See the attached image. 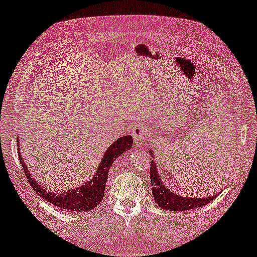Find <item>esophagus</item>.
I'll list each match as a JSON object with an SVG mask.
<instances>
[{
    "label": "esophagus",
    "instance_id": "1",
    "mask_svg": "<svg viewBox=\"0 0 257 257\" xmlns=\"http://www.w3.org/2000/svg\"><path fill=\"white\" fill-rule=\"evenodd\" d=\"M133 138H135V143L138 146L145 145V144L149 143L150 137H149V132L145 128V126L143 125H138L133 128Z\"/></svg>",
    "mask_w": 257,
    "mask_h": 257
}]
</instances>
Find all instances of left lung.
<instances>
[{
  "label": "left lung",
  "instance_id": "8db88e82",
  "mask_svg": "<svg viewBox=\"0 0 257 257\" xmlns=\"http://www.w3.org/2000/svg\"><path fill=\"white\" fill-rule=\"evenodd\" d=\"M151 156L153 157L152 152H151ZM157 167L156 161H151L150 178L151 185H152V194L154 201L160 208L166 210H188L208 205L213 199H215V195L210 198H186V196L175 194L163 184Z\"/></svg>",
  "mask_w": 257,
  "mask_h": 257
}]
</instances>
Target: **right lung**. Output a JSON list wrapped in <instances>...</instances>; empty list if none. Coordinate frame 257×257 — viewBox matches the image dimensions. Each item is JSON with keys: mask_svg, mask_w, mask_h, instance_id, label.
Segmentation results:
<instances>
[{"mask_svg": "<svg viewBox=\"0 0 257 257\" xmlns=\"http://www.w3.org/2000/svg\"><path fill=\"white\" fill-rule=\"evenodd\" d=\"M19 142V137H17V143ZM132 144L133 139L131 136H124L118 138L104 153L99 167L94 173L93 178L84 185H80L79 187L70 189L68 193H55L50 192L49 189H45V187H42L28 170L27 164L24 163L20 149L19 158L24 173L28 178V181H29L30 186L38 195L47 200L48 202H50L51 205L59 207V208L69 209L71 212H87V210L96 208L101 202V200L104 199L105 185L107 182L110 167L118 157H120L126 151L132 149Z\"/></svg>", "mask_w": 257, "mask_h": 257, "instance_id": "obj_1", "label": "right lung"}]
</instances>
